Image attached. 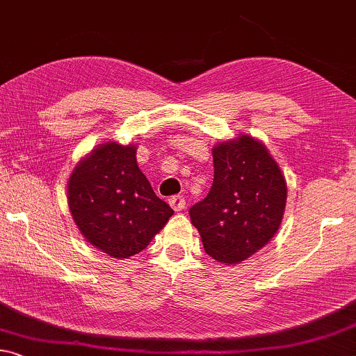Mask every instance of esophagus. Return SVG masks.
<instances>
[{
	"label": "esophagus",
	"instance_id": "1",
	"mask_svg": "<svg viewBox=\"0 0 356 356\" xmlns=\"http://www.w3.org/2000/svg\"><path fill=\"white\" fill-rule=\"evenodd\" d=\"M169 206H171L174 211L180 212L185 209V198L184 196H172V198H169Z\"/></svg>",
	"mask_w": 356,
	"mask_h": 356
}]
</instances>
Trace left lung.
Listing matches in <instances>:
<instances>
[{
    "instance_id": "left-lung-1",
    "label": "left lung",
    "mask_w": 356,
    "mask_h": 356,
    "mask_svg": "<svg viewBox=\"0 0 356 356\" xmlns=\"http://www.w3.org/2000/svg\"><path fill=\"white\" fill-rule=\"evenodd\" d=\"M213 184L190 209L207 255L239 264L274 238L286 204V180L261 140L238 134L212 149Z\"/></svg>"
}]
</instances>
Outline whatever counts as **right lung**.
Segmentation results:
<instances>
[{"label":"right lung","instance_id":"1","mask_svg":"<svg viewBox=\"0 0 356 356\" xmlns=\"http://www.w3.org/2000/svg\"><path fill=\"white\" fill-rule=\"evenodd\" d=\"M136 150L104 140L77 161L67 180L76 227L88 244L117 259L144 250L174 213L139 169Z\"/></svg>","mask_w":356,"mask_h":356}]
</instances>
